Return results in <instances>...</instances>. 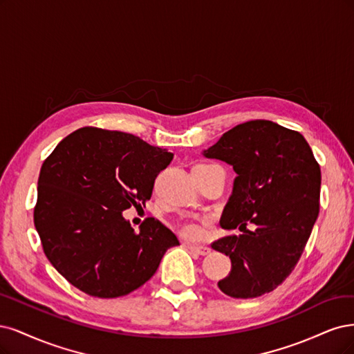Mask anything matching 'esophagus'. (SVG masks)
<instances>
[{"label": "esophagus", "mask_w": 354, "mask_h": 354, "mask_svg": "<svg viewBox=\"0 0 354 354\" xmlns=\"http://www.w3.org/2000/svg\"><path fill=\"white\" fill-rule=\"evenodd\" d=\"M187 247H188V250H191L192 253H197V254H200V256H207V254H210V252H212V248H209V247H204V245H192V244H187Z\"/></svg>", "instance_id": "esophagus-1"}]
</instances>
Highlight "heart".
<instances>
[{
  "mask_svg": "<svg viewBox=\"0 0 354 354\" xmlns=\"http://www.w3.org/2000/svg\"><path fill=\"white\" fill-rule=\"evenodd\" d=\"M179 231L180 234L187 236V238H191V239H196V238H200L201 234H203V230L201 226L194 223V222H184L179 225Z\"/></svg>",
  "mask_w": 354,
  "mask_h": 354,
  "instance_id": "heart-1",
  "label": "heart"
}]
</instances>
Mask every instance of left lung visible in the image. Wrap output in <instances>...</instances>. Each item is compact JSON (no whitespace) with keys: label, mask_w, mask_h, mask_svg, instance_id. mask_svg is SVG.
<instances>
[{"label":"left lung","mask_w":354,"mask_h":354,"mask_svg":"<svg viewBox=\"0 0 354 354\" xmlns=\"http://www.w3.org/2000/svg\"><path fill=\"white\" fill-rule=\"evenodd\" d=\"M204 157L235 170L221 226L235 230L212 244L230 256V275L218 282L234 299H253L282 283L297 265L319 214L321 167L297 132L270 120H250L225 132ZM250 221L254 232L246 230Z\"/></svg>","instance_id":"obj_1"}]
</instances>
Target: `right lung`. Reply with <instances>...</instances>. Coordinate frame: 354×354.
Returning a JSON list of instances; mask_svg holds the SVG:
<instances>
[{
    "mask_svg": "<svg viewBox=\"0 0 354 354\" xmlns=\"http://www.w3.org/2000/svg\"><path fill=\"white\" fill-rule=\"evenodd\" d=\"M172 158L140 136L91 127L67 135L45 158L33 222L45 256L73 287L93 297H122L179 245L160 221L148 218L135 232L122 214L145 206Z\"/></svg>",
    "mask_w": 354,
    "mask_h": 354,
    "instance_id": "add662e5",
    "label": "right lung"
}]
</instances>
